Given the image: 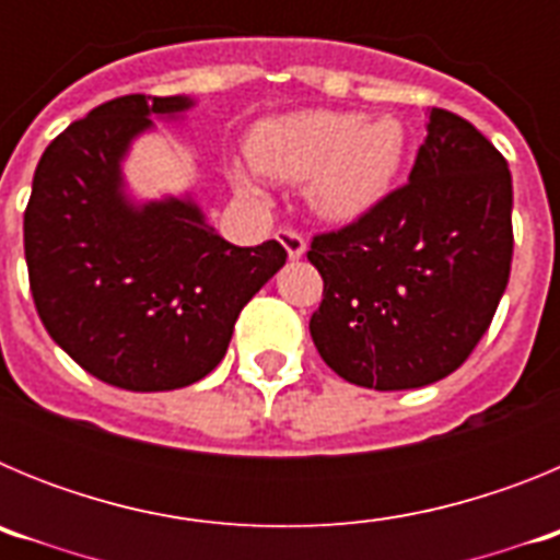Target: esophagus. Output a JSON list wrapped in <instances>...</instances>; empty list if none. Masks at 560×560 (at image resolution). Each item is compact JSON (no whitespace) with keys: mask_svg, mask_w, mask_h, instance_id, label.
I'll return each instance as SVG.
<instances>
[{"mask_svg":"<svg viewBox=\"0 0 560 560\" xmlns=\"http://www.w3.org/2000/svg\"><path fill=\"white\" fill-rule=\"evenodd\" d=\"M277 241L283 244V249L289 252L291 260H300V257L305 255V237L300 235L296 230H289V226H283V230L277 232Z\"/></svg>","mask_w":560,"mask_h":560,"instance_id":"obj_1","label":"esophagus"}]
</instances>
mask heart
<instances>
[{
  "label": "heart",
  "instance_id": "b5f03b06",
  "mask_svg": "<svg viewBox=\"0 0 560 560\" xmlns=\"http://www.w3.org/2000/svg\"><path fill=\"white\" fill-rule=\"evenodd\" d=\"M407 153V133L393 117L364 120L353 112H296L255 128L249 160L277 182L305 185L311 210L325 221L348 224L373 210L393 187ZM237 185L252 201H266L249 173Z\"/></svg>",
  "mask_w": 560,
  "mask_h": 560
}]
</instances>
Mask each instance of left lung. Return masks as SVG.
Returning a JSON list of instances; mask_svg holds the SVG:
<instances>
[{"label":"left lung","mask_w":560,"mask_h":560,"mask_svg":"<svg viewBox=\"0 0 560 560\" xmlns=\"http://www.w3.org/2000/svg\"><path fill=\"white\" fill-rule=\"evenodd\" d=\"M511 210L502 153L468 120L432 108L407 185L311 241L325 289L308 328L325 364L381 393L454 373L508 289Z\"/></svg>","instance_id":"8db88e82"}]
</instances>
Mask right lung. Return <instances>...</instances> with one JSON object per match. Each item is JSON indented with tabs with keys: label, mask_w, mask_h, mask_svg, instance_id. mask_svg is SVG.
Listing matches in <instances>:
<instances>
[{
	"label": "right lung",
	"mask_w": 560,
	"mask_h": 560,
	"mask_svg": "<svg viewBox=\"0 0 560 560\" xmlns=\"http://www.w3.org/2000/svg\"><path fill=\"white\" fill-rule=\"evenodd\" d=\"M190 97H114L38 160L24 257L47 334L86 373L131 393L196 384L219 368L246 303L285 264L277 241L232 246L192 199L133 205L122 160Z\"/></svg>",
	"instance_id": "obj_1"
}]
</instances>
